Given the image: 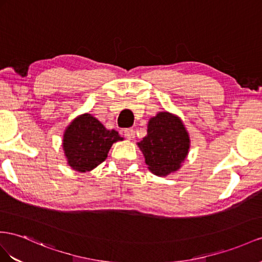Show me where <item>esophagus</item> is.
Returning a JSON list of instances; mask_svg holds the SVG:
<instances>
[{"label":"esophagus","mask_w":262,"mask_h":262,"mask_svg":"<svg viewBox=\"0 0 262 262\" xmlns=\"http://www.w3.org/2000/svg\"><path fill=\"white\" fill-rule=\"evenodd\" d=\"M124 135L127 139H133L134 137H135V130H134L133 128H126L124 130Z\"/></svg>","instance_id":"34e87169"}]
</instances>
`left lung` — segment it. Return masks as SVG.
<instances>
[{
  "instance_id": "left-lung-1",
  "label": "left lung",
  "mask_w": 262,
  "mask_h": 262,
  "mask_svg": "<svg viewBox=\"0 0 262 262\" xmlns=\"http://www.w3.org/2000/svg\"><path fill=\"white\" fill-rule=\"evenodd\" d=\"M148 169L156 176L177 171L188 155L190 139L182 119L160 112L148 122L147 135L137 143Z\"/></svg>"
}]
</instances>
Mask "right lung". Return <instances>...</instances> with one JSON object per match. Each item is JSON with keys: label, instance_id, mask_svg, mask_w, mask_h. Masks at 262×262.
Instances as JSON below:
<instances>
[{"label": "right lung", "instance_id": "right-lung-1", "mask_svg": "<svg viewBox=\"0 0 262 262\" xmlns=\"http://www.w3.org/2000/svg\"><path fill=\"white\" fill-rule=\"evenodd\" d=\"M123 140L116 130L106 129L91 114H83L67 126L63 135V149L72 169L91 171L107 157L114 143Z\"/></svg>", "mask_w": 262, "mask_h": 262}]
</instances>
